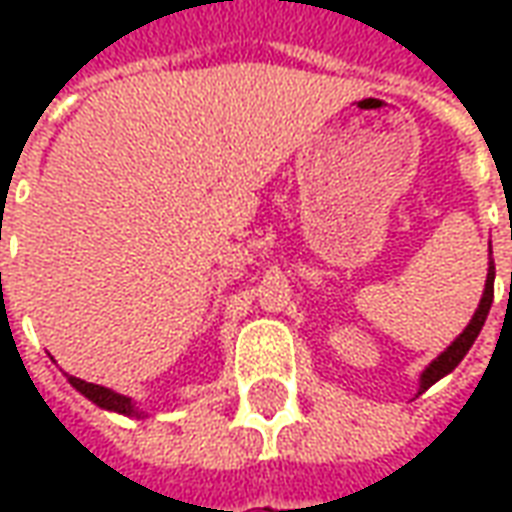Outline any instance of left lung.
<instances>
[{
  "mask_svg": "<svg viewBox=\"0 0 512 512\" xmlns=\"http://www.w3.org/2000/svg\"><path fill=\"white\" fill-rule=\"evenodd\" d=\"M494 260L488 263V277H485V290H483V299H480V304H477V310H474L472 321L466 323V329H463L455 340H452L444 351H441L433 362H430L425 370H422V376H419V389L417 395H422L425 389H430V386L436 384V381H441L444 376H450L455 367L461 365V359L466 354H469V348L474 345V340H477V334H480V329H483L485 318H488V310H491V304H494Z\"/></svg>",
  "mask_w": 512,
  "mask_h": 512,
  "instance_id": "left-lung-1",
  "label": "left lung"
}]
</instances>
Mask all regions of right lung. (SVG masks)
<instances>
[{
    "instance_id": "right-lung-1",
    "label": "right lung",
    "mask_w": 512,
    "mask_h": 512,
    "mask_svg": "<svg viewBox=\"0 0 512 512\" xmlns=\"http://www.w3.org/2000/svg\"><path fill=\"white\" fill-rule=\"evenodd\" d=\"M68 384L76 389V392H82L87 400H93L98 408H106V411H115V414H123V417H136L142 419L147 417L142 408H136V403L131 397L120 395L115 389H109V386H101V384H87L82 378L76 376H68Z\"/></svg>"
}]
</instances>
